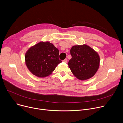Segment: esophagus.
Returning <instances> with one entry per match:
<instances>
[{"label":"esophagus","mask_w":123,"mask_h":123,"mask_svg":"<svg viewBox=\"0 0 123 123\" xmlns=\"http://www.w3.org/2000/svg\"><path fill=\"white\" fill-rule=\"evenodd\" d=\"M63 62H66V63H67V62H68V59H64V60L63 61Z\"/></svg>","instance_id":"esophagus-1"}]
</instances>
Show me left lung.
Returning <instances> with one entry per match:
<instances>
[{"label": "left lung", "instance_id": "1", "mask_svg": "<svg viewBox=\"0 0 123 123\" xmlns=\"http://www.w3.org/2000/svg\"><path fill=\"white\" fill-rule=\"evenodd\" d=\"M70 52L72 57L68 62V67L76 78L85 80L95 75L100 63V57L96 51L83 45L72 47Z\"/></svg>", "mask_w": 123, "mask_h": 123}]
</instances>
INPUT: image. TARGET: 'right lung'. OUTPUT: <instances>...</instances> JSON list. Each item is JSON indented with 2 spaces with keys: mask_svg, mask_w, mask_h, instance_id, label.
<instances>
[{
  "mask_svg": "<svg viewBox=\"0 0 123 123\" xmlns=\"http://www.w3.org/2000/svg\"><path fill=\"white\" fill-rule=\"evenodd\" d=\"M59 50L49 42H41L29 49L25 54L26 66L34 75L45 77L52 74L62 61Z\"/></svg>",
  "mask_w": 123,
  "mask_h": 123,
  "instance_id": "1",
  "label": "right lung"
}]
</instances>
